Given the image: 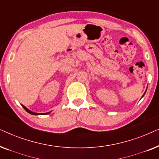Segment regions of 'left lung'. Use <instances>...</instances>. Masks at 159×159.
Masks as SVG:
<instances>
[{
    "label": "left lung",
    "mask_w": 159,
    "mask_h": 159,
    "mask_svg": "<svg viewBox=\"0 0 159 159\" xmlns=\"http://www.w3.org/2000/svg\"><path fill=\"white\" fill-rule=\"evenodd\" d=\"M145 92H146V91H145ZM145 93H144V94H143V96H142V98H143V96H144V95H145Z\"/></svg>",
    "instance_id": "1"
}]
</instances>
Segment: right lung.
<instances>
[{"mask_svg":"<svg viewBox=\"0 0 159 159\" xmlns=\"http://www.w3.org/2000/svg\"><path fill=\"white\" fill-rule=\"evenodd\" d=\"M22 106V107L25 108V109L29 113V114H32V115H45V114H50L51 113V111L50 112H47V113H35V112H33L32 111H30V109H28V108L26 107V106H25L24 105H21Z\"/></svg>","mask_w":159,"mask_h":159,"instance_id":"obj_1","label":"right lung"}]
</instances>
